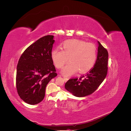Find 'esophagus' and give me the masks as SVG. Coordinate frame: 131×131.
<instances>
[{
	"label": "esophagus",
	"instance_id": "1",
	"mask_svg": "<svg viewBox=\"0 0 131 131\" xmlns=\"http://www.w3.org/2000/svg\"><path fill=\"white\" fill-rule=\"evenodd\" d=\"M63 79H64V80L66 82L67 81H68V80H69V78H67V77H64V78H63Z\"/></svg>",
	"mask_w": 131,
	"mask_h": 131
}]
</instances>
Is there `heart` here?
<instances>
[{
    "label": "heart",
    "instance_id": "heart-1",
    "mask_svg": "<svg viewBox=\"0 0 131 131\" xmlns=\"http://www.w3.org/2000/svg\"><path fill=\"white\" fill-rule=\"evenodd\" d=\"M97 57V47L92 43L70 39L63 42L62 50L56 49L51 53V58L56 68H63L68 61L70 62L62 71L65 76H70L79 70L84 73L92 69Z\"/></svg>",
    "mask_w": 131,
    "mask_h": 131
}]
</instances>
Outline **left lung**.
<instances>
[{"label":"left lung","mask_w":131,"mask_h":131,"mask_svg":"<svg viewBox=\"0 0 131 131\" xmlns=\"http://www.w3.org/2000/svg\"><path fill=\"white\" fill-rule=\"evenodd\" d=\"M97 60L89 72L80 78H72L65 84V89L74 96L82 97L91 94L105 79L108 73V52L98 41Z\"/></svg>","instance_id":"obj_1"}]
</instances>
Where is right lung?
Wrapping results in <instances>:
<instances>
[{
  "instance_id": "obj_1",
  "label": "right lung",
  "mask_w": 131,
  "mask_h": 131,
  "mask_svg": "<svg viewBox=\"0 0 131 131\" xmlns=\"http://www.w3.org/2000/svg\"><path fill=\"white\" fill-rule=\"evenodd\" d=\"M53 35H46L30 45L22 54L17 66L16 84L19 96L35 105L44 98L47 85L57 74L51 58Z\"/></svg>"
}]
</instances>
